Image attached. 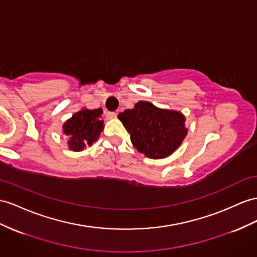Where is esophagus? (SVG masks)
Listing matches in <instances>:
<instances>
[{
	"label": "esophagus",
	"instance_id": "1",
	"mask_svg": "<svg viewBox=\"0 0 257 257\" xmlns=\"http://www.w3.org/2000/svg\"><path fill=\"white\" fill-rule=\"evenodd\" d=\"M117 116L116 113H114V111H107L106 113V117L108 118V119H115Z\"/></svg>",
	"mask_w": 257,
	"mask_h": 257
}]
</instances>
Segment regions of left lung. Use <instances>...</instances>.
<instances>
[{
  "instance_id": "1",
  "label": "left lung",
  "mask_w": 257,
  "mask_h": 257,
  "mask_svg": "<svg viewBox=\"0 0 257 257\" xmlns=\"http://www.w3.org/2000/svg\"><path fill=\"white\" fill-rule=\"evenodd\" d=\"M117 117L130 134L135 149L149 159H166L188 135L181 111L160 108L148 101H139Z\"/></svg>"
}]
</instances>
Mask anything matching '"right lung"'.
Instances as JSON below:
<instances>
[{
	"instance_id": "obj_1",
	"label": "right lung",
	"mask_w": 257,
	"mask_h": 257,
	"mask_svg": "<svg viewBox=\"0 0 257 257\" xmlns=\"http://www.w3.org/2000/svg\"><path fill=\"white\" fill-rule=\"evenodd\" d=\"M102 108H81L72 115L63 124V134L67 138V146L70 151L81 152L87 146L91 147L98 140L104 129L102 120Z\"/></svg>"
}]
</instances>
